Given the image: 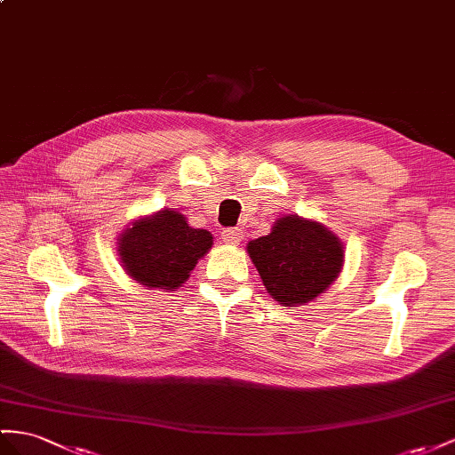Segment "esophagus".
Segmentation results:
<instances>
[{
  "instance_id": "obj_1",
  "label": "esophagus",
  "mask_w": 455,
  "mask_h": 455,
  "mask_svg": "<svg viewBox=\"0 0 455 455\" xmlns=\"http://www.w3.org/2000/svg\"><path fill=\"white\" fill-rule=\"evenodd\" d=\"M223 240L227 243H238L242 242V230L238 227H232V228H225L223 230Z\"/></svg>"
}]
</instances>
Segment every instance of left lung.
Masks as SVG:
<instances>
[{"label": "left lung", "mask_w": 455, "mask_h": 455, "mask_svg": "<svg viewBox=\"0 0 455 455\" xmlns=\"http://www.w3.org/2000/svg\"><path fill=\"white\" fill-rule=\"evenodd\" d=\"M269 294L283 306L307 304L339 276L344 248L331 230L298 215L278 219L273 232L248 243Z\"/></svg>", "instance_id": "1"}]
</instances>
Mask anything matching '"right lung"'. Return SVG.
I'll use <instances>...</instances> for the list:
<instances>
[{
  "instance_id": "obj_1",
  "label": "right lung",
  "mask_w": 455,
  "mask_h": 455,
  "mask_svg": "<svg viewBox=\"0 0 455 455\" xmlns=\"http://www.w3.org/2000/svg\"><path fill=\"white\" fill-rule=\"evenodd\" d=\"M212 243V232L192 228L184 215L165 209L128 228L121 238L119 255L126 273L140 284L172 290L190 276Z\"/></svg>"
}]
</instances>
